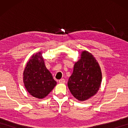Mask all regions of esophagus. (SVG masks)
<instances>
[{
  "label": "esophagus",
  "instance_id": "1",
  "mask_svg": "<svg viewBox=\"0 0 128 128\" xmlns=\"http://www.w3.org/2000/svg\"><path fill=\"white\" fill-rule=\"evenodd\" d=\"M59 83H65V80L64 78H61L59 80Z\"/></svg>",
  "mask_w": 128,
  "mask_h": 128
}]
</instances>
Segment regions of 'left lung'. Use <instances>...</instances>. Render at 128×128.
I'll list each match as a JSON object with an SVG mask.
<instances>
[{"label":"left lung","mask_w":128,"mask_h":128,"mask_svg":"<svg viewBox=\"0 0 128 128\" xmlns=\"http://www.w3.org/2000/svg\"><path fill=\"white\" fill-rule=\"evenodd\" d=\"M101 81L102 73L98 63L92 54L83 50L68 80L70 92L78 100H87L98 92Z\"/></svg>","instance_id":"8db88e82"}]
</instances>
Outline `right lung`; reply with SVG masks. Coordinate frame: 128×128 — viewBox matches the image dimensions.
<instances>
[{
    "mask_svg": "<svg viewBox=\"0 0 128 128\" xmlns=\"http://www.w3.org/2000/svg\"><path fill=\"white\" fill-rule=\"evenodd\" d=\"M23 82L26 90L33 97L45 98L56 85V82L46 69L42 52L33 55L23 72Z\"/></svg>",
    "mask_w": 128,
    "mask_h": 128,
    "instance_id": "add662e5",
    "label": "right lung"
}]
</instances>
